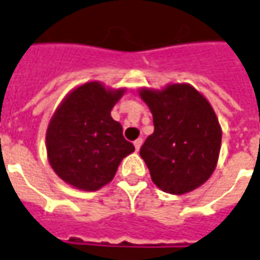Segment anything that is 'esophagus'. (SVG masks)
I'll return each mask as SVG.
<instances>
[{"label": "esophagus", "instance_id": "34e87169", "mask_svg": "<svg viewBox=\"0 0 260 260\" xmlns=\"http://www.w3.org/2000/svg\"><path fill=\"white\" fill-rule=\"evenodd\" d=\"M142 143H143V141H142V138H139V139H136V141L134 142V145H135L136 152H139V149H141Z\"/></svg>", "mask_w": 260, "mask_h": 260}]
</instances>
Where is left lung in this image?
Listing matches in <instances>:
<instances>
[{"label":"left lung","instance_id":"left-lung-1","mask_svg":"<svg viewBox=\"0 0 260 260\" xmlns=\"http://www.w3.org/2000/svg\"><path fill=\"white\" fill-rule=\"evenodd\" d=\"M153 114L154 132L141 147V157L161 191L184 195L203 185L216 170L221 126L206 97L189 83L139 89Z\"/></svg>","mask_w":260,"mask_h":260}]
</instances>
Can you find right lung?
I'll use <instances>...</instances> for the list:
<instances>
[{
  "instance_id": "add662e5",
  "label": "right lung",
  "mask_w": 260,
  "mask_h": 260,
  "mask_svg": "<svg viewBox=\"0 0 260 260\" xmlns=\"http://www.w3.org/2000/svg\"><path fill=\"white\" fill-rule=\"evenodd\" d=\"M125 90L99 80L86 82L69 91L54 111L46 132L48 163L75 189L99 191L113 181L122 158L135 150L111 117Z\"/></svg>"
}]
</instances>
